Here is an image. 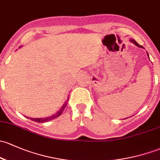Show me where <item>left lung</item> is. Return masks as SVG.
Returning <instances> with one entry per match:
<instances>
[{"label":"left lung","mask_w":160,"mask_h":160,"mask_svg":"<svg viewBox=\"0 0 160 160\" xmlns=\"http://www.w3.org/2000/svg\"><path fill=\"white\" fill-rule=\"evenodd\" d=\"M131 42H132V43H133L135 45H137V47H139V48H143V47H142V46H141V45H139V43H138L137 41H135V40H131ZM147 54H148V53H147ZM148 57H149V54H148Z\"/></svg>","instance_id":"1"}]
</instances>
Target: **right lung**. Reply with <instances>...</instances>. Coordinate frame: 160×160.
Segmentation results:
<instances>
[{"mask_svg": "<svg viewBox=\"0 0 160 160\" xmlns=\"http://www.w3.org/2000/svg\"><path fill=\"white\" fill-rule=\"evenodd\" d=\"M66 106H67V102L64 104V105L63 106V107H62V108L60 109V111H58V112H57V113L55 114V115L51 116V117H46V118H37V119H35V118H30V119H31V120L36 121V122H48V121L52 120H53V119L57 118V117H59V116H60V114H61L62 112H63V111L65 109V107H66Z\"/></svg>", "mask_w": 160, "mask_h": 160, "instance_id": "right-lung-1", "label": "right lung"}]
</instances>
